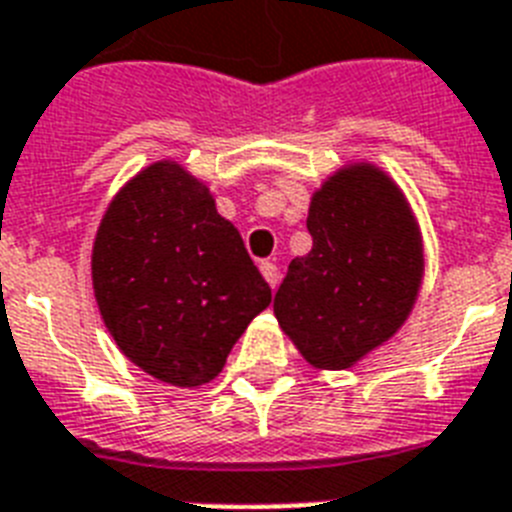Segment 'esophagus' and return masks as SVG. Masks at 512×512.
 <instances>
[{"mask_svg": "<svg viewBox=\"0 0 512 512\" xmlns=\"http://www.w3.org/2000/svg\"><path fill=\"white\" fill-rule=\"evenodd\" d=\"M260 273H263L265 281H268V284L273 286V289H276V284H278V268H276V263H270V260H263V263H260Z\"/></svg>", "mask_w": 512, "mask_h": 512, "instance_id": "esophagus-1", "label": "esophagus"}]
</instances>
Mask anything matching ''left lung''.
<instances>
[{
    "label": "left lung",
    "instance_id": "left-lung-1",
    "mask_svg": "<svg viewBox=\"0 0 512 512\" xmlns=\"http://www.w3.org/2000/svg\"><path fill=\"white\" fill-rule=\"evenodd\" d=\"M313 249L294 257L273 313L307 363L342 371L405 323L423 276L421 236L402 191L373 165L315 191Z\"/></svg>",
    "mask_w": 512,
    "mask_h": 512
}]
</instances>
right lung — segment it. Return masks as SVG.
I'll list each match as a JSON object with an SVG mask.
<instances>
[{
  "label": "right lung",
  "instance_id": "obj_1",
  "mask_svg": "<svg viewBox=\"0 0 512 512\" xmlns=\"http://www.w3.org/2000/svg\"><path fill=\"white\" fill-rule=\"evenodd\" d=\"M91 278L123 355L173 386L213 381L270 286L205 184L155 162L120 189L99 223Z\"/></svg>",
  "mask_w": 512,
  "mask_h": 512
}]
</instances>
